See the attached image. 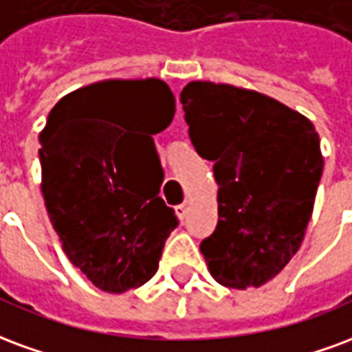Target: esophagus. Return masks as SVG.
I'll return each mask as SVG.
<instances>
[{
	"instance_id": "obj_1",
	"label": "esophagus",
	"mask_w": 352,
	"mask_h": 352,
	"mask_svg": "<svg viewBox=\"0 0 352 352\" xmlns=\"http://www.w3.org/2000/svg\"><path fill=\"white\" fill-rule=\"evenodd\" d=\"M187 210H189V204H187V202H184V204H179V206L174 208V212H176V215H178V219H184V217H186Z\"/></svg>"
}]
</instances>
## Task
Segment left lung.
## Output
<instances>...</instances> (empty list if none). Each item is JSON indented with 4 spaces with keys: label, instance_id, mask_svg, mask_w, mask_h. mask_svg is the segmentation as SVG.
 I'll list each match as a JSON object with an SVG mask.
<instances>
[{
    "label": "left lung",
    "instance_id": "obj_1",
    "mask_svg": "<svg viewBox=\"0 0 352 352\" xmlns=\"http://www.w3.org/2000/svg\"><path fill=\"white\" fill-rule=\"evenodd\" d=\"M184 104L199 155L214 161L217 227L201 243L223 287H261L289 264L306 236L324 159L309 118L270 95L189 82Z\"/></svg>",
    "mask_w": 352,
    "mask_h": 352
}]
</instances>
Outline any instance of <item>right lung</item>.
<instances>
[{
  "instance_id": "obj_1",
  "label": "right lung",
  "mask_w": 352,
  "mask_h": 352,
  "mask_svg": "<svg viewBox=\"0 0 352 352\" xmlns=\"http://www.w3.org/2000/svg\"><path fill=\"white\" fill-rule=\"evenodd\" d=\"M176 112L161 78H109L63 95L39 135L41 191L63 253L110 294L153 278L174 210L151 135Z\"/></svg>"
}]
</instances>
